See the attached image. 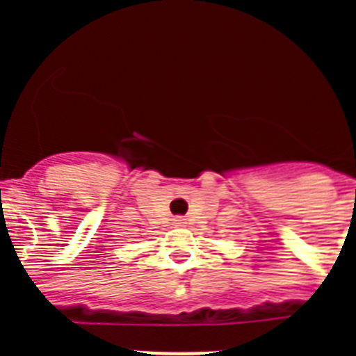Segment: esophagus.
I'll return each instance as SVG.
<instances>
[{
	"label": "esophagus",
	"mask_w": 356,
	"mask_h": 356,
	"mask_svg": "<svg viewBox=\"0 0 356 356\" xmlns=\"http://www.w3.org/2000/svg\"><path fill=\"white\" fill-rule=\"evenodd\" d=\"M172 222H175L176 226H184L185 225V219L181 216H178V217H175V219H172Z\"/></svg>",
	"instance_id": "34e87169"
}]
</instances>
